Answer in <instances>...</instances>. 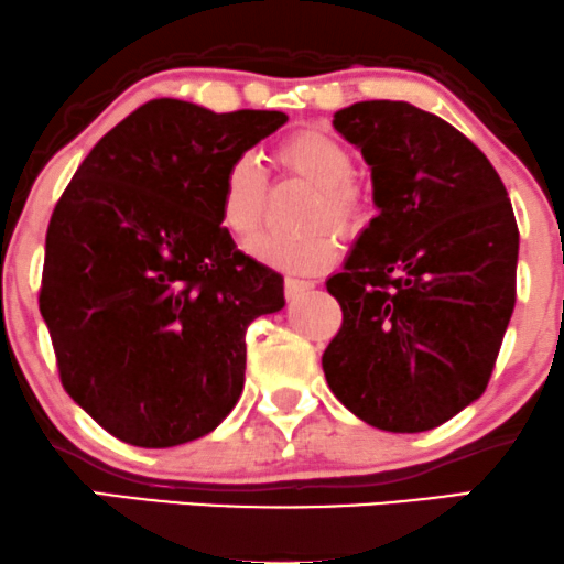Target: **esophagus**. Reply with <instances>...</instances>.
<instances>
[{
  "mask_svg": "<svg viewBox=\"0 0 564 564\" xmlns=\"http://www.w3.org/2000/svg\"><path fill=\"white\" fill-rule=\"evenodd\" d=\"M313 286H315V283L313 281H304V278H286V283H283V289H286L289 300H300L304 291H310Z\"/></svg>",
  "mask_w": 564,
  "mask_h": 564,
  "instance_id": "esophagus-1",
  "label": "esophagus"
}]
</instances>
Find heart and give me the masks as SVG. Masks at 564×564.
Listing matches in <instances>:
<instances>
[{
	"label": "heart",
	"instance_id": "b5f03b06",
	"mask_svg": "<svg viewBox=\"0 0 564 564\" xmlns=\"http://www.w3.org/2000/svg\"><path fill=\"white\" fill-rule=\"evenodd\" d=\"M283 172L318 185V196L310 204L304 223L318 225L296 236L264 232L249 246L257 260L286 273H318L336 260V232H355L366 223L368 196L352 180V156L332 134L302 129L289 134L275 148ZM268 200V174L257 153H238L219 183V223L238 241H249L260 228Z\"/></svg>",
	"mask_w": 564,
	"mask_h": 564
}]
</instances>
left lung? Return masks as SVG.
Wrapping results in <instances>:
<instances>
[{
  "label": "left lung",
  "instance_id": "obj_1",
  "mask_svg": "<svg viewBox=\"0 0 564 564\" xmlns=\"http://www.w3.org/2000/svg\"><path fill=\"white\" fill-rule=\"evenodd\" d=\"M334 129L371 166L379 215L326 281L341 328L323 373L366 424L435 430L485 392L514 310L507 187L475 142L411 102H355Z\"/></svg>",
  "mask_w": 564,
  "mask_h": 564
}]
</instances>
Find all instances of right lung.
<instances>
[{
  "mask_svg": "<svg viewBox=\"0 0 564 564\" xmlns=\"http://www.w3.org/2000/svg\"><path fill=\"white\" fill-rule=\"evenodd\" d=\"M286 121L151 100L97 142L57 200L39 310L63 387L113 437L191 443L241 398L246 328L286 300L283 278L219 223V183Z\"/></svg>",
  "mask_w": 564,
  "mask_h": 564,
  "instance_id": "right-lung-1",
  "label": "right lung"
}]
</instances>
